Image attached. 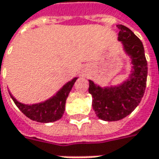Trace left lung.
<instances>
[{
  "instance_id": "left-lung-1",
  "label": "left lung",
  "mask_w": 159,
  "mask_h": 159,
  "mask_svg": "<svg viewBox=\"0 0 159 159\" xmlns=\"http://www.w3.org/2000/svg\"><path fill=\"white\" fill-rule=\"evenodd\" d=\"M118 40L131 59V74L117 85L104 86L89 80L88 92L92 96V106L97 116L106 121L120 120L139 105L145 90L147 61L142 41L128 27L117 25Z\"/></svg>"
}]
</instances>
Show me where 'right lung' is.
Here are the masks:
<instances>
[{"mask_svg":"<svg viewBox=\"0 0 159 159\" xmlns=\"http://www.w3.org/2000/svg\"><path fill=\"white\" fill-rule=\"evenodd\" d=\"M77 78L78 77H75L70 80L65 84H63L62 87H61V89H59L55 95H53L47 100L39 103L24 104L19 102L10 91L9 94L17 108L30 120L43 123L53 122L62 117L65 111L66 99Z\"/></svg>","mask_w":159,"mask_h":159,"instance_id":"1","label":"right lung"}]
</instances>
